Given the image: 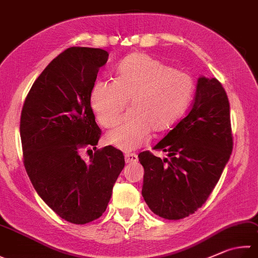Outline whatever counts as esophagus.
<instances>
[{"label": "esophagus", "instance_id": "esophagus-1", "mask_svg": "<svg viewBox=\"0 0 258 258\" xmlns=\"http://www.w3.org/2000/svg\"><path fill=\"white\" fill-rule=\"evenodd\" d=\"M124 160H125V163H128V164L136 163L138 160V156L136 154H129V153H127V154L124 155Z\"/></svg>", "mask_w": 258, "mask_h": 258}]
</instances>
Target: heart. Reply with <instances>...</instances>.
Segmentation results:
<instances>
[{
  "label": "heart",
  "mask_w": 258,
  "mask_h": 258,
  "mask_svg": "<svg viewBox=\"0 0 258 258\" xmlns=\"http://www.w3.org/2000/svg\"><path fill=\"white\" fill-rule=\"evenodd\" d=\"M194 91L188 74L173 70L144 53H133L120 62L114 81H98L91 91V106L103 127H112L125 114L105 142L131 152L155 133L171 128L186 110Z\"/></svg>",
  "instance_id": "1"
}]
</instances>
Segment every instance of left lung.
Wrapping results in <instances>:
<instances>
[{"instance_id": "obj_1", "label": "left lung", "mask_w": 258, "mask_h": 258, "mask_svg": "<svg viewBox=\"0 0 258 258\" xmlns=\"http://www.w3.org/2000/svg\"><path fill=\"white\" fill-rule=\"evenodd\" d=\"M154 149L169 158L138 155L144 200L165 219L188 217L207 201L232 152L229 101L219 81L199 77L191 111Z\"/></svg>"}]
</instances>
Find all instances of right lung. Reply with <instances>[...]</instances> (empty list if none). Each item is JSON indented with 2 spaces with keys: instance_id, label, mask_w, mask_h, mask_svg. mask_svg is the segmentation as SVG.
I'll return each instance as SVG.
<instances>
[{
  "instance_id": "right-lung-1",
  "label": "right lung",
  "mask_w": 258,
  "mask_h": 258,
  "mask_svg": "<svg viewBox=\"0 0 258 258\" xmlns=\"http://www.w3.org/2000/svg\"><path fill=\"white\" fill-rule=\"evenodd\" d=\"M108 57L100 48L62 51L35 81L21 112L24 167L32 185L48 207L75 225L102 216L124 167L120 150H96L101 130L91 91ZM91 147L96 153L85 162L80 154Z\"/></svg>"
}]
</instances>
